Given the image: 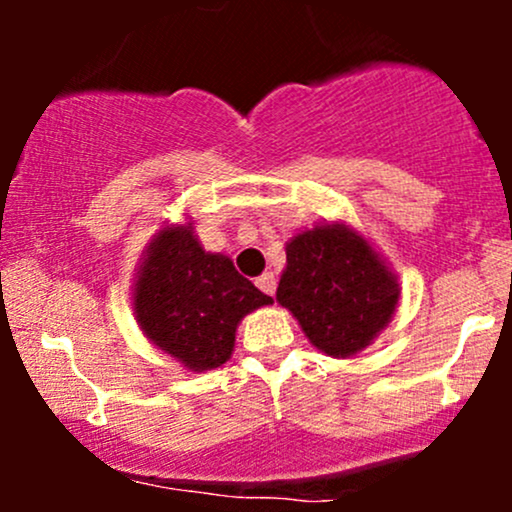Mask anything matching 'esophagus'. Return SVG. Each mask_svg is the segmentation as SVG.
Wrapping results in <instances>:
<instances>
[{
    "mask_svg": "<svg viewBox=\"0 0 512 512\" xmlns=\"http://www.w3.org/2000/svg\"><path fill=\"white\" fill-rule=\"evenodd\" d=\"M255 284H257V289H260L262 293H267V296H274V291H276V279H274L272 272H264V274L257 276Z\"/></svg>",
    "mask_w": 512,
    "mask_h": 512,
    "instance_id": "34e87169",
    "label": "esophagus"
}]
</instances>
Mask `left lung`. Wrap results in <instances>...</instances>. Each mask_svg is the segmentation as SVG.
I'll return each instance as SVG.
<instances>
[{"instance_id": "obj_1", "label": "left lung", "mask_w": 512, "mask_h": 512, "mask_svg": "<svg viewBox=\"0 0 512 512\" xmlns=\"http://www.w3.org/2000/svg\"><path fill=\"white\" fill-rule=\"evenodd\" d=\"M402 289L368 238L342 221L298 231L286 243L276 303L332 358L356 356L385 330Z\"/></svg>"}]
</instances>
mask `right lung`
<instances>
[{
  "label": "right lung",
  "mask_w": 512,
  "mask_h": 512,
  "mask_svg": "<svg viewBox=\"0 0 512 512\" xmlns=\"http://www.w3.org/2000/svg\"><path fill=\"white\" fill-rule=\"evenodd\" d=\"M269 303L272 298L238 274L231 257L202 248L192 221L158 228L132 286L139 330L192 373L223 366L240 320Z\"/></svg>",
  "instance_id": "1"
}]
</instances>
